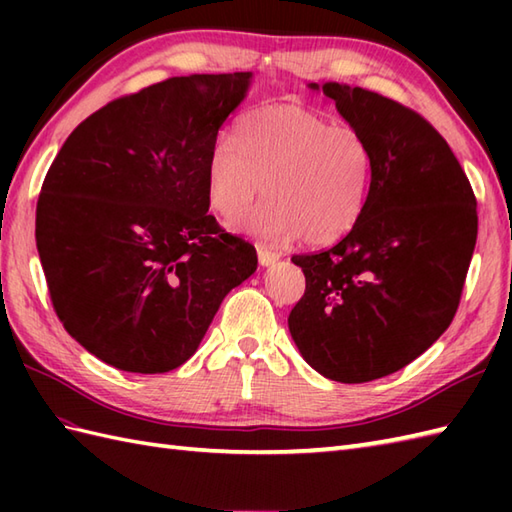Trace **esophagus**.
Segmentation results:
<instances>
[{"mask_svg": "<svg viewBox=\"0 0 512 512\" xmlns=\"http://www.w3.org/2000/svg\"><path fill=\"white\" fill-rule=\"evenodd\" d=\"M257 257H259V264H262V266H273V264L279 262V255L273 253V250L264 248V246L257 248Z\"/></svg>", "mask_w": 512, "mask_h": 512, "instance_id": "obj_1", "label": "esophagus"}]
</instances>
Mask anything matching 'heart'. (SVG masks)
<instances>
[{
  "label": "heart",
  "instance_id": "obj_1",
  "mask_svg": "<svg viewBox=\"0 0 512 512\" xmlns=\"http://www.w3.org/2000/svg\"><path fill=\"white\" fill-rule=\"evenodd\" d=\"M374 167V149L358 129L299 105H266L237 123L235 138L215 145L206 189L226 222L242 220L264 191L268 202L248 220L250 233L325 246L361 220Z\"/></svg>",
  "mask_w": 512,
  "mask_h": 512
}]
</instances>
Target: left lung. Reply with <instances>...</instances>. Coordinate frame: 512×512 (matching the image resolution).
Returning a JSON list of instances; mask_svg holds the SVG:
<instances>
[{
  "label": "left lung",
  "instance_id": "left-lung-1",
  "mask_svg": "<svg viewBox=\"0 0 512 512\" xmlns=\"http://www.w3.org/2000/svg\"><path fill=\"white\" fill-rule=\"evenodd\" d=\"M374 149L372 191L339 244L292 262L306 292L288 328L306 363L336 383H369L440 339L460 306L477 239L471 182L436 129L396 101L310 83Z\"/></svg>",
  "mask_w": 512,
  "mask_h": 512
}]
</instances>
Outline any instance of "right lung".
I'll return each mask as SVG.
<instances>
[{
    "label": "right lung",
    "instance_id": "right-lung-1",
    "mask_svg": "<svg viewBox=\"0 0 512 512\" xmlns=\"http://www.w3.org/2000/svg\"><path fill=\"white\" fill-rule=\"evenodd\" d=\"M250 72L173 76L85 118L50 165L37 250L63 328L123 372L162 374L198 350L255 246L209 215L206 167Z\"/></svg>",
    "mask_w": 512,
    "mask_h": 512
}]
</instances>
